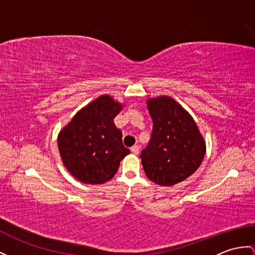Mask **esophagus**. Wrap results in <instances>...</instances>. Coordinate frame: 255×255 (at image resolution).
Instances as JSON below:
<instances>
[{
  "mask_svg": "<svg viewBox=\"0 0 255 255\" xmlns=\"http://www.w3.org/2000/svg\"><path fill=\"white\" fill-rule=\"evenodd\" d=\"M131 151H132L134 154H138V152H139V147H138L137 145L133 146V147L131 148Z\"/></svg>",
  "mask_w": 255,
  "mask_h": 255,
  "instance_id": "1",
  "label": "esophagus"
}]
</instances>
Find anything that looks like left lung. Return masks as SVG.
Masks as SVG:
<instances>
[{
	"label": "left lung",
	"instance_id": "left-lung-1",
	"mask_svg": "<svg viewBox=\"0 0 255 255\" xmlns=\"http://www.w3.org/2000/svg\"><path fill=\"white\" fill-rule=\"evenodd\" d=\"M153 123L151 139L140 158L146 176L160 186H173L198 170L206 154V140L194 118L174 98H147Z\"/></svg>",
	"mask_w": 255,
	"mask_h": 255
}]
</instances>
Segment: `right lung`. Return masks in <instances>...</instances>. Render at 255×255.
<instances>
[{
  "mask_svg": "<svg viewBox=\"0 0 255 255\" xmlns=\"http://www.w3.org/2000/svg\"><path fill=\"white\" fill-rule=\"evenodd\" d=\"M124 104L102 95L81 108L57 137L60 158L79 182L104 184L115 176L121 160L131 152L122 144L114 119Z\"/></svg>",
  "mask_w": 255,
  "mask_h": 255,
  "instance_id": "right-lung-1",
  "label": "right lung"
}]
</instances>
